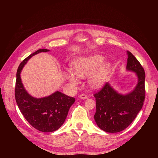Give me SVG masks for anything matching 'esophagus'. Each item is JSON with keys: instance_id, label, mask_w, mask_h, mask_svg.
<instances>
[{"instance_id": "obj_1", "label": "esophagus", "mask_w": 158, "mask_h": 158, "mask_svg": "<svg viewBox=\"0 0 158 158\" xmlns=\"http://www.w3.org/2000/svg\"><path fill=\"white\" fill-rule=\"evenodd\" d=\"M80 99H87L88 96H87V95H85L84 94H81L80 95Z\"/></svg>"}]
</instances>
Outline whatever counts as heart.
Returning <instances> with one entry per match:
<instances>
[{
	"label": "heart",
	"instance_id": "obj_1",
	"mask_svg": "<svg viewBox=\"0 0 158 158\" xmlns=\"http://www.w3.org/2000/svg\"><path fill=\"white\" fill-rule=\"evenodd\" d=\"M104 60V57L99 55L80 58L72 63L73 73L66 71L64 73L65 78L71 84H76L78 83L76 77L83 79L89 76L88 78L89 87L98 89L106 82L111 69L109 63L102 64Z\"/></svg>",
	"mask_w": 158,
	"mask_h": 158
}]
</instances>
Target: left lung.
I'll return each mask as SVG.
<instances>
[{"label": "left lung", "instance_id": "left-lung-1", "mask_svg": "<svg viewBox=\"0 0 158 158\" xmlns=\"http://www.w3.org/2000/svg\"><path fill=\"white\" fill-rule=\"evenodd\" d=\"M127 70L135 73L138 83L132 92L118 93L108 82L94 95L96 102L94 119L105 132H118L127 128L142 108L145 99V72L136 57L127 51Z\"/></svg>", "mask_w": 158, "mask_h": 158}]
</instances>
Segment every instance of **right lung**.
<instances>
[{"label": "right lung", "instance_id": "add662e5", "mask_svg": "<svg viewBox=\"0 0 158 158\" xmlns=\"http://www.w3.org/2000/svg\"><path fill=\"white\" fill-rule=\"evenodd\" d=\"M48 49H39L28 56L19 65L16 73L15 98L18 106L27 121L37 130L44 132L55 131L63 125L69 109L74 102L59 91L42 98L32 97L27 92L22 82L20 73L24 65L31 56Z\"/></svg>", "mask_w": 158, "mask_h": 158}]
</instances>
